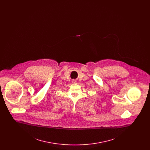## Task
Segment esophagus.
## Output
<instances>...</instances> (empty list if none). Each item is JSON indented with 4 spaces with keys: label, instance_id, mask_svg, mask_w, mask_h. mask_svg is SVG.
Listing matches in <instances>:
<instances>
[{
    "label": "esophagus",
    "instance_id": "34e87169",
    "mask_svg": "<svg viewBox=\"0 0 150 150\" xmlns=\"http://www.w3.org/2000/svg\"><path fill=\"white\" fill-rule=\"evenodd\" d=\"M72 83H73L74 84H75V83H76V81L75 80H73V81H72Z\"/></svg>",
    "mask_w": 150,
    "mask_h": 150
}]
</instances>
